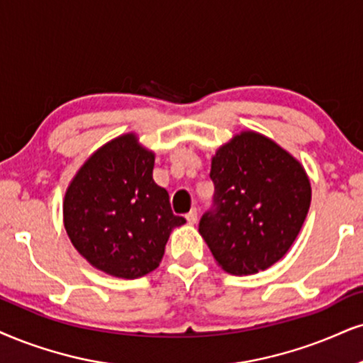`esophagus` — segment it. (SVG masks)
I'll list each match as a JSON object with an SVG mask.
<instances>
[{"instance_id": "obj_1", "label": "esophagus", "mask_w": 363, "mask_h": 363, "mask_svg": "<svg viewBox=\"0 0 363 363\" xmlns=\"http://www.w3.org/2000/svg\"><path fill=\"white\" fill-rule=\"evenodd\" d=\"M196 218H199V216H196V210H190L189 213H186V220H189V223H196Z\"/></svg>"}]
</instances>
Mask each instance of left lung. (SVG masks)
<instances>
[{"label":"left lung","mask_w":363,"mask_h":363,"mask_svg":"<svg viewBox=\"0 0 363 363\" xmlns=\"http://www.w3.org/2000/svg\"><path fill=\"white\" fill-rule=\"evenodd\" d=\"M213 207L199 232L223 271L256 274L284 257L311 203L301 163L269 138L235 134L212 158Z\"/></svg>","instance_id":"1"}]
</instances>
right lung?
I'll return each mask as SVG.
<instances>
[{"mask_svg": "<svg viewBox=\"0 0 363 363\" xmlns=\"http://www.w3.org/2000/svg\"><path fill=\"white\" fill-rule=\"evenodd\" d=\"M155 153L129 133L106 143L80 167L64 199L70 242L96 269L136 279L160 266L173 216L168 191L153 180Z\"/></svg>", "mask_w": 363, "mask_h": 363, "instance_id": "add662e5", "label": "right lung"}]
</instances>
